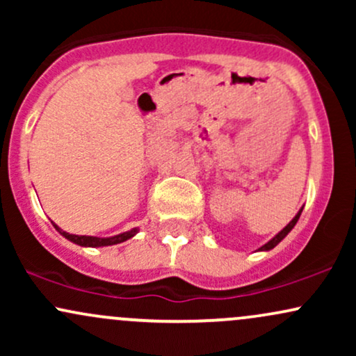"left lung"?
Instances as JSON below:
<instances>
[{"mask_svg":"<svg viewBox=\"0 0 356 356\" xmlns=\"http://www.w3.org/2000/svg\"><path fill=\"white\" fill-rule=\"evenodd\" d=\"M301 211L303 209H300V212H298V214L295 216V218H293L291 220H289V224L286 227H283V229H281L280 232H277V234L275 236V238H273L271 241H268L266 244H264V246H261L259 249H257V251H269V249H273L275 246H277V244L281 243V241H283L286 236H288V232L293 229V227L296 226V222H298V219H300V216H301Z\"/></svg>","mask_w":356,"mask_h":356,"instance_id":"8db88e82","label":"left lung"}]
</instances>
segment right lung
Instances as JSON below:
<instances>
[{"label":"right lung","mask_w":356,"mask_h":356,"mask_svg":"<svg viewBox=\"0 0 356 356\" xmlns=\"http://www.w3.org/2000/svg\"><path fill=\"white\" fill-rule=\"evenodd\" d=\"M55 226V229L60 232L63 238H67L68 241H72V243L79 244V246H83V248H102V246H113V244H118V243H124V241L134 238V236L137 234L138 229L137 227H134V229L127 231V232H122V234H117V236H112V238H95V236H76V234H70V232L67 231H61L56 224H53Z\"/></svg>","instance_id":"right-lung-1"}]
</instances>
